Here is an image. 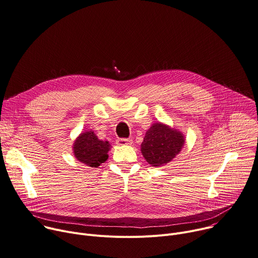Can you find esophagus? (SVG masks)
<instances>
[{"label":"esophagus","instance_id":"obj_1","mask_svg":"<svg viewBox=\"0 0 258 258\" xmlns=\"http://www.w3.org/2000/svg\"><path fill=\"white\" fill-rule=\"evenodd\" d=\"M117 145L119 146H130L132 145V140L128 138H119L117 139Z\"/></svg>","mask_w":258,"mask_h":258}]
</instances>
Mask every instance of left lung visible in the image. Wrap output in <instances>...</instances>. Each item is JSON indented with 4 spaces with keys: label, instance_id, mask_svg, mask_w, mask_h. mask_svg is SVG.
Listing matches in <instances>:
<instances>
[{
    "label": "left lung",
    "instance_id": "obj_1",
    "mask_svg": "<svg viewBox=\"0 0 258 258\" xmlns=\"http://www.w3.org/2000/svg\"><path fill=\"white\" fill-rule=\"evenodd\" d=\"M183 145L184 137L179 131L156 123L146 133L141 153L149 164L158 167L172 161Z\"/></svg>",
    "mask_w": 258,
    "mask_h": 258
}]
</instances>
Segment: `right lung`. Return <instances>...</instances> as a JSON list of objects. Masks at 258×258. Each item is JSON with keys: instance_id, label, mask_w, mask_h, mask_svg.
<instances>
[{"instance_id": "right-lung-1", "label": "right lung", "mask_w": 258, "mask_h": 258, "mask_svg": "<svg viewBox=\"0 0 258 258\" xmlns=\"http://www.w3.org/2000/svg\"><path fill=\"white\" fill-rule=\"evenodd\" d=\"M108 141H102L92 131L82 133L75 141L74 153L75 157L89 167L97 168L104 163L109 151Z\"/></svg>"}]
</instances>
